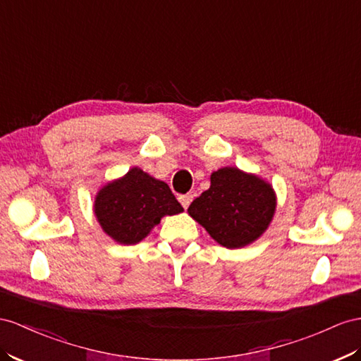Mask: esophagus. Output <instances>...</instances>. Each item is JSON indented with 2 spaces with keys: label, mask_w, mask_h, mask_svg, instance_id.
Masks as SVG:
<instances>
[{
  "label": "esophagus",
  "mask_w": 361,
  "mask_h": 361,
  "mask_svg": "<svg viewBox=\"0 0 361 361\" xmlns=\"http://www.w3.org/2000/svg\"><path fill=\"white\" fill-rule=\"evenodd\" d=\"M180 202H181V206L184 207V209H188L189 207V204L192 202V200H193V195L192 193H186V195H180Z\"/></svg>",
  "instance_id": "esophagus-1"
}]
</instances>
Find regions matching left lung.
Listing matches in <instances>:
<instances>
[{
	"instance_id": "left-lung-1",
	"label": "left lung",
	"mask_w": 361,
	"mask_h": 361,
	"mask_svg": "<svg viewBox=\"0 0 361 361\" xmlns=\"http://www.w3.org/2000/svg\"><path fill=\"white\" fill-rule=\"evenodd\" d=\"M274 210L276 197L270 184L238 168L212 173L210 188L188 209L189 215L227 248L256 241L269 227Z\"/></svg>"
}]
</instances>
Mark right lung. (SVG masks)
Returning a JSON list of instances; mask_svg holds the SVG:
<instances>
[{
	"mask_svg": "<svg viewBox=\"0 0 361 361\" xmlns=\"http://www.w3.org/2000/svg\"><path fill=\"white\" fill-rule=\"evenodd\" d=\"M180 212L183 207L168 184L138 168L106 184L94 201V214L102 228L125 245L140 243L164 215Z\"/></svg>",
	"mask_w": 361,
	"mask_h": 361,
	"instance_id": "right-lung-1",
	"label": "right lung"
}]
</instances>
